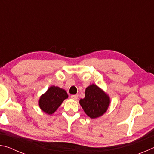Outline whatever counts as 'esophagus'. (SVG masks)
Returning a JSON list of instances; mask_svg holds the SVG:
<instances>
[{"mask_svg": "<svg viewBox=\"0 0 154 154\" xmlns=\"http://www.w3.org/2000/svg\"><path fill=\"white\" fill-rule=\"evenodd\" d=\"M71 98H72V99H73V100H77L78 99V95L77 94H74V95H71Z\"/></svg>", "mask_w": 154, "mask_h": 154, "instance_id": "34e87169", "label": "esophagus"}]
</instances>
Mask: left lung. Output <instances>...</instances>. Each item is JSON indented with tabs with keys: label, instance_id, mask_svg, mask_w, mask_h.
Returning <instances> with one entry per match:
<instances>
[{
	"label": "left lung",
	"instance_id": "obj_1",
	"mask_svg": "<svg viewBox=\"0 0 154 154\" xmlns=\"http://www.w3.org/2000/svg\"><path fill=\"white\" fill-rule=\"evenodd\" d=\"M79 103L83 111L90 118H98L105 113L110 104L109 96L94 84L85 89V98Z\"/></svg>",
	"mask_w": 154,
	"mask_h": 154
}]
</instances>
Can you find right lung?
Returning a JSON list of instances; mask_svg holds the SVG:
<instances>
[{"label": "right lung", "instance_id": "1", "mask_svg": "<svg viewBox=\"0 0 154 154\" xmlns=\"http://www.w3.org/2000/svg\"><path fill=\"white\" fill-rule=\"evenodd\" d=\"M67 98L68 94L66 91L53 85L41 96L38 104L41 110L51 115L57 110L62 103Z\"/></svg>", "mask_w": 154, "mask_h": 154}]
</instances>
